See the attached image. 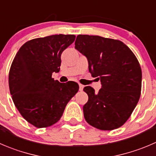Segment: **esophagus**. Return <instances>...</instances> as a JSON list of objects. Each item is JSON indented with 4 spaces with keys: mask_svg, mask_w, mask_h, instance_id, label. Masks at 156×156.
<instances>
[{
    "mask_svg": "<svg viewBox=\"0 0 156 156\" xmlns=\"http://www.w3.org/2000/svg\"><path fill=\"white\" fill-rule=\"evenodd\" d=\"M83 88H84V85H82V84H79V90H82Z\"/></svg>",
    "mask_w": 156,
    "mask_h": 156,
    "instance_id": "34e87169",
    "label": "esophagus"
}]
</instances>
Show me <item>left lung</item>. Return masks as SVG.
Listing matches in <instances>:
<instances>
[{
	"mask_svg": "<svg viewBox=\"0 0 156 156\" xmlns=\"http://www.w3.org/2000/svg\"><path fill=\"white\" fill-rule=\"evenodd\" d=\"M75 48L88 61L91 75L101 82L98 93L90 86L84 90V119L97 129L112 130L129 119L140 98L142 70L133 52L120 40L78 35Z\"/></svg>",
	"mask_w": 156,
	"mask_h": 156,
	"instance_id": "1",
	"label": "left lung"
}]
</instances>
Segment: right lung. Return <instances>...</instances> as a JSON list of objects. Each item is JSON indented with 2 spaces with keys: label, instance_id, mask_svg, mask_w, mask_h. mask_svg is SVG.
I'll list each match as a JSON object with an SVG mask.
<instances>
[{
  "label": "right lung",
  "instance_id": "right-lung-1",
  "mask_svg": "<svg viewBox=\"0 0 156 156\" xmlns=\"http://www.w3.org/2000/svg\"><path fill=\"white\" fill-rule=\"evenodd\" d=\"M75 40V35L63 34L36 38L24 43L15 55L9 72L10 94L23 117L36 127L58 122L78 92V83L52 78L59 72L62 53Z\"/></svg>",
  "mask_w": 156,
  "mask_h": 156
}]
</instances>
